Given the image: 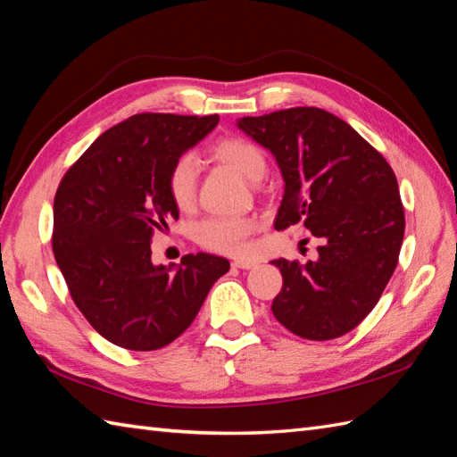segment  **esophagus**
<instances>
[{
  "label": "esophagus",
  "instance_id": "esophagus-1",
  "mask_svg": "<svg viewBox=\"0 0 457 457\" xmlns=\"http://www.w3.org/2000/svg\"><path fill=\"white\" fill-rule=\"evenodd\" d=\"M231 264H233V267H236V269H241V270H249V269H254V262H253V261H245V259L233 261Z\"/></svg>",
  "mask_w": 457,
  "mask_h": 457
}]
</instances>
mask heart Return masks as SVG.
Listing matches in <instances>:
<instances>
[{
  "label": "heart",
  "mask_w": 457,
  "mask_h": 457,
  "mask_svg": "<svg viewBox=\"0 0 457 457\" xmlns=\"http://www.w3.org/2000/svg\"><path fill=\"white\" fill-rule=\"evenodd\" d=\"M212 154L249 180H261L267 171V162L259 145L245 137L220 140L212 147ZM196 177L198 162L193 154L180 155L169 169L167 188L179 208H188L195 203ZM254 229H257V220L253 216H210L196 226V239L200 245L212 251L243 254L247 251V239Z\"/></svg>",
  "instance_id": "b5f03b06"
}]
</instances>
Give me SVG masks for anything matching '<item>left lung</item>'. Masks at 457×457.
<instances>
[{"mask_svg": "<svg viewBox=\"0 0 457 457\" xmlns=\"http://www.w3.org/2000/svg\"><path fill=\"white\" fill-rule=\"evenodd\" d=\"M237 129L277 159L284 196L274 228L302 224L323 243L317 261H272L277 320L331 341L364 320L397 267L405 214L394 169L353 126L315 107L243 116Z\"/></svg>", "mask_w": 457, "mask_h": 457, "instance_id": "8db88e82", "label": "left lung"}]
</instances>
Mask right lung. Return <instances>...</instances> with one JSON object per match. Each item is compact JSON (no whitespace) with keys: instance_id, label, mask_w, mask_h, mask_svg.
<instances>
[{"instance_id":"add662e5","label":"right lung","mask_w":457,"mask_h":457,"mask_svg":"<svg viewBox=\"0 0 457 457\" xmlns=\"http://www.w3.org/2000/svg\"><path fill=\"white\" fill-rule=\"evenodd\" d=\"M218 122V114H134L103 132L56 190L52 251L71 300L116 346L173 343L229 270V261L208 253L152 262L154 233L179 218L169 169Z\"/></svg>"}]
</instances>
